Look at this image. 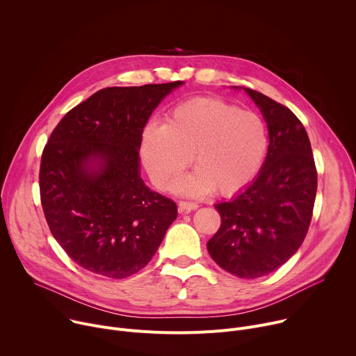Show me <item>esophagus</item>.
<instances>
[{"label":"esophagus","instance_id":"obj_1","mask_svg":"<svg viewBox=\"0 0 356 356\" xmlns=\"http://www.w3.org/2000/svg\"><path fill=\"white\" fill-rule=\"evenodd\" d=\"M198 209V204L197 202H193V201H180L179 202V211L180 213H187V211H193Z\"/></svg>","mask_w":356,"mask_h":356}]
</instances>
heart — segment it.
Masks as SVG:
<instances>
[{"label": "heart", "instance_id": "b5f03b06", "mask_svg": "<svg viewBox=\"0 0 356 356\" xmlns=\"http://www.w3.org/2000/svg\"><path fill=\"white\" fill-rule=\"evenodd\" d=\"M269 147L264 118L217 97H195L173 106L163 124L150 122L140 138V155L154 183L168 190L190 165L197 168L176 183L187 195L214 188L234 194L261 172Z\"/></svg>", "mask_w": 356, "mask_h": 356}]
</instances>
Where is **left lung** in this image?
<instances>
[{"mask_svg":"<svg viewBox=\"0 0 356 356\" xmlns=\"http://www.w3.org/2000/svg\"><path fill=\"white\" fill-rule=\"evenodd\" d=\"M269 131L266 161L243 191L214 207L221 225L207 242L214 262L242 279H257L286 264L307 235L317 193L310 139L284 106L245 88Z\"/></svg>","mask_w":356,"mask_h":356,"instance_id":"left-lung-1","label":"left lung"}]
</instances>
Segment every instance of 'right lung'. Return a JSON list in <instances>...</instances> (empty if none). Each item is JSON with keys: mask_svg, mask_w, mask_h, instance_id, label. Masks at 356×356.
<instances>
[{"mask_svg": "<svg viewBox=\"0 0 356 356\" xmlns=\"http://www.w3.org/2000/svg\"><path fill=\"white\" fill-rule=\"evenodd\" d=\"M183 81L107 87L72 108L42 152L40 202L67 255L95 275L143 269L177 217L176 202L139 176L143 128Z\"/></svg>", "mask_w": 356, "mask_h": 356, "instance_id": "add662e5", "label": "right lung"}]
</instances>
